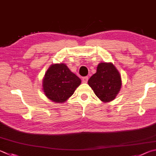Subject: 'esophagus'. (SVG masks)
<instances>
[{
  "label": "esophagus",
  "instance_id": "obj_1",
  "mask_svg": "<svg viewBox=\"0 0 156 156\" xmlns=\"http://www.w3.org/2000/svg\"><path fill=\"white\" fill-rule=\"evenodd\" d=\"M88 79H89V77H88V76H85V77H83V79H82V80H83V83H87V82H88Z\"/></svg>",
  "mask_w": 156,
  "mask_h": 156
}]
</instances>
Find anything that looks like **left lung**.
I'll return each mask as SVG.
<instances>
[{
  "instance_id": "left-lung-1",
  "label": "left lung",
  "mask_w": 156,
  "mask_h": 156,
  "mask_svg": "<svg viewBox=\"0 0 156 156\" xmlns=\"http://www.w3.org/2000/svg\"><path fill=\"white\" fill-rule=\"evenodd\" d=\"M97 97L108 102L114 100L121 87V78L118 70L110 63H100L97 72L88 80Z\"/></svg>"
}]
</instances>
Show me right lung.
Wrapping results in <instances>:
<instances>
[{"label":"right lung","instance_id":"add662e5","mask_svg":"<svg viewBox=\"0 0 156 156\" xmlns=\"http://www.w3.org/2000/svg\"><path fill=\"white\" fill-rule=\"evenodd\" d=\"M81 80L63 63L51 66L45 74L43 89L45 94L55 102H64L73 95Z\"/></svg>","mask_w":156,"mask_h":156}]
</instances>
